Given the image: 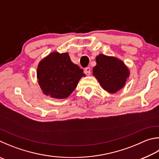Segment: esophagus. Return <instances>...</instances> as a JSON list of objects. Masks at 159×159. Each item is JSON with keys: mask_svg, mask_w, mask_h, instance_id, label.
<instances>
[{"mask_svg": "<svg viewBox=\"0 0 159 159\" xmlns=\"http://www.w3.org/2000/svg\"><path fill=\"white\" fill-rule=\"evenodd\" d=\"M85 74L88 75V76H89V75H90V74H91L90 68H89V67H86L85 69Z\"/></svg>", "mask_w": 159, "mask_h": 159, "instance_id": "1", "label": "esophagus"}]
</instances>
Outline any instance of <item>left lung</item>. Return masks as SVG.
<instances>
[{
	"label": "left lung",
	"mask_w": 159,
	"mask_h": 159,
	"mask_svg": "<svg viewBox=\"0 0 159 159\" xmlns=\"http://www.w3.org/2000/svg\"><path fill=\"white\" fill-rule=\"evenodd\" d=\"M96 62L92 74L104 90L114 94L124 88L130 71L122 60L116 57L99 54L96 57Z\"/></svg>",
	"instance_id": "8db88e82"
}]
</instances>
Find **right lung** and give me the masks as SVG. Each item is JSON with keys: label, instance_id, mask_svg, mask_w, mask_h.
Wrapping results in <instances>:
<instances>
[{"label": "right lung", "instance_id": "right-lung-1", "mask_svg": "<svg viewBox=\"0 0 159 159\" xmlns=\"http://www.w3.org/2000/svg\"><path fill=\"white\" fill-rule=\"evenodd\" d=\"M85 76L83 70L71 62L68 53L53 51L41 60L37 66V82L42 92L54 99L67 98Z\"/></svg>", "mask_w": 159, "mask_h": 159}]
</instances>
